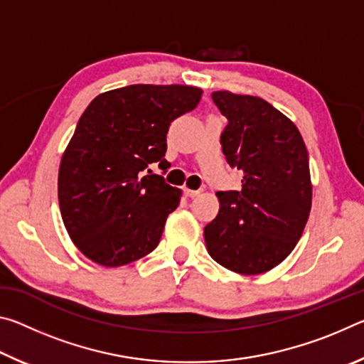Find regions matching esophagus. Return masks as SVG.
<instances>
[{
    "instance_id": "esophagus-1",
    "label": "esophagus",
    "mask_w": 364,
    "mask_h": 364,
    "mask_svg": "<svg viewBox=\"0 0 364 364\" xmlns=\"http://www.w3.org/2000/svg\"><path fill=\"white\" fill-rule=\"evenodd\" d=\"M184 194H186L188 197H196V196L200 194V191L199 189H188V188H184Z\"/></svg>"
}]
</instances>
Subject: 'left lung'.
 Listing matches in <instances>:
<instances>
[{"instance_id": "1", "label": "left lung", "mask_w": 364, "mask_h": 364, "mask_svg": "<svg viewBox=\"0 0 364 364\" xmlns=\"http://www.w3.org/2000/svg\"><path fill=\"white\" fill-rule=\"evenodd\" d=\"M228 119L220 136L241 191H218L217 218L204 228L207 250L221 267L260 274L291 254L311 210L308 152L297 127L262 97L215 91Z\"/></svg>"}]
</instances>
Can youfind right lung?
<instances>
[{"mask_svg": "<svg viewBox=\"0 0 364 364\" xmlns=\"http://www.w3.org/2000/svg\"><path fill=\"white\" fill-rule=\"evenodd\" d=\"M200 96L186 85H130L96 96L80 117L58 196L65 230L90 260L122 267L157 247L181 191L147 167L167 170L170 123Z\"/></svg>", "mask_w": 364, "mask_h": 364, "instance_id": "add662e5", "label": "right lung"}]
</instances>
